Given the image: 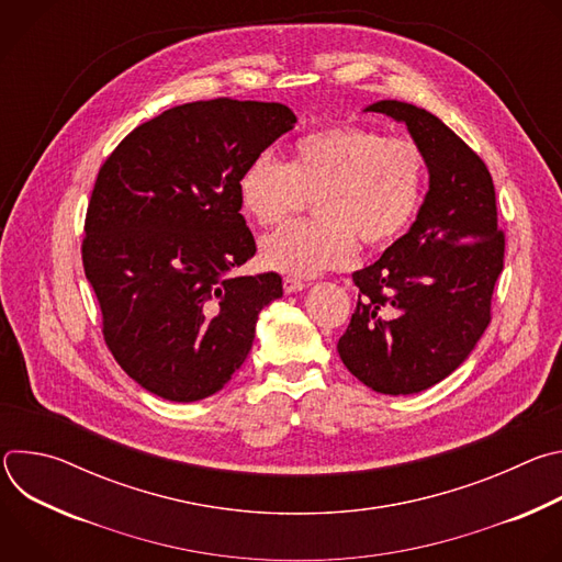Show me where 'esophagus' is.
<instances>
[{"instance_id":"esophagus-1","label":"esophagus","mask_w":562,"mask_h":562,"mask_svg":"<svg viewBox=\"0 0 562 562\" xmlns=\"http://www.w3.org/2000/svg\"><path fill=\"white\" fill-rule=\"evenodd\" d=\"M282 286H284V293H295V291H302V289H304V282L297 280V278L286 276V278L282 280Z\"/></svg>"}]
</instances>
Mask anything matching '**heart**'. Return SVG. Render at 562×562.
<instances>
[{
	"instance_id": "1",
	"label": "heart",
	"mask_w": 562,
	"mask_h": 562,
	"mask_svg": "<svg viewBox=\"0 0 562 562\" xmlns=\"http://www.w3.org/2000/svg\"><path fill=\"white\" fill-rule=\"evenodd\" d=\"M427 189V159L412 139L364 126H327L300 137L291 162L258 155L239 178V200L273 226L315 200V222L289 224L262 239L260 260L291 278H313L353 262L358 239L378 249L416 220Z\"/></svg>"
}]
</instances>
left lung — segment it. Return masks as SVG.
Wrapping results in <instances>:
<instances>
[{"mask_svg":"<svg viewBox=\"0 0 562 562\" xmlns=\"http://www.w3.org/2000/svg\"><path fill=\"white\" fill-rule=\"evenodd\" d=\"M364 111L407 124L429 191L412 228L353 273L360 293L338 353L373 391L407 395L445 380L485 334L505 233L485 162L442 120L397 100Z\"/></svg>","mask_w":562,"mask_h":562,"instance_id":"obj_1","label":"left lung"}]
</instances>
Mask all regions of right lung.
Instances as JSON below:
<instances>
[{
	"label": "right lung",
	"instance_id": "obj_1",
	"mask_svg": "<svg viewBox=\"0 0 562 562\" xmlns=\"http://www.w3.org/2000/svg\"><path fill=\"white\" fill-rule=\"evenodd\" d=\"M278 102L217 98L133 128L102 165L82 262L117 364L146 391L195 403L247 360L278 273L231 276L256 256L239 178L295 124Z\"/></svg>",
	"mask_w": 562,
	"mask_h": 562
}]
</instances>
